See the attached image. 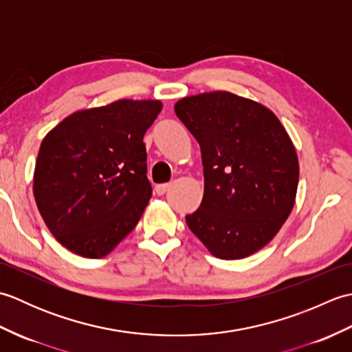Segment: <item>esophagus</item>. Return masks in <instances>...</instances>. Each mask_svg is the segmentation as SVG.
Segmentation results:
<instances>
[{"mask_svg": "<svg viewBox=\"0 0 352 352\" xmlns=\"http://www.w3.org/2000/svg\"><path fill=\"white\" fill-rule=\"evenodd\" d=\"M170 188L169 183H164V184H157L154 188V192L157 195H163V193H166V190Z\"/></svg>", "mask_w": 352, "mask_h": 352, "instance_id": "obj_1", "label": "esophagus"}]
</instances>
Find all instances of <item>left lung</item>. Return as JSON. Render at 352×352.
<instances>
[{"label":"left lung","instance_id":"obj_1","mask_svg":"<svg viewBox=\"0 0 352 352\" xmlns=\"http://www.w3.org/2000/svg\"><path fill=\"white\" fill-rule=\"evenodd\" d=\"M175 113L204 166V197L186 223L214 257L257 252L295 204L300 164L287 131L265 106L222 91L183 98Z\"/></svg>","mask_w":352,"mask_h":352}]
</instances>
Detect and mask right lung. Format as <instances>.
I'll list each match as a JSON object with an SVG mask.
<instances>
[{"mask_svg":"<svg viewBox=\"0 0 352 352\" xmlns=\"http://www.w3.org/2000/svg\"><path fill=\"white\" fill-rule=\"evenodd\" d=\"M162 107L155 100H119L76 111L45 136L33 192L65 248L101 258L138 226L153 195L144 134Z\"/></svg>","mask_w":352,"mask_h":352,"instance_id":"right-lung-1","label":"right lung"}]
</instances>
